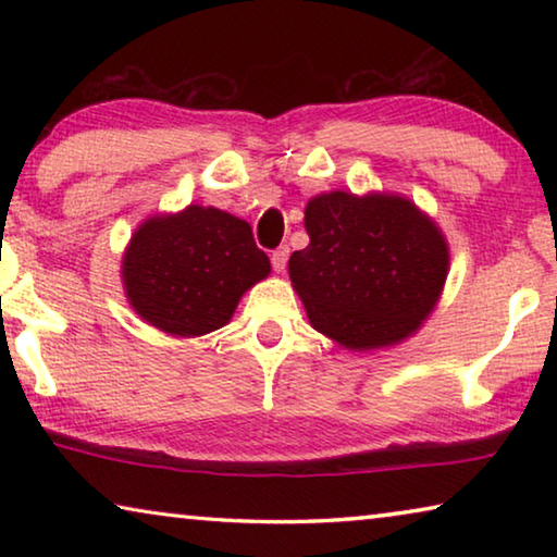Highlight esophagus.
Segmentation results:
<instances>
[{
    "label": "esophagus",
    "mask_w": 557,
    "mask_h": 557,
    "mask_svg": "<svg viewBox=\"0 0 557 557\" xmlns=\"http://www.w3.org/2000/svg\"><path fill=\"white\" fill-rule=\"evenodd\" d=\"M287 258H289V248H287V245H280L277 250H272V256H270L272 270H275V272H285Z\"/></svg>",
    "instance_id": "obj_1"
}]
</instances>
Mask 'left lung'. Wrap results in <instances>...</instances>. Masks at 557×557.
<instances>
[{
  "instance_id": "1",
  "label": "left lung",
  "mask_w": 557,
  "mask_h": 557,
  "mask_svg": "<svg viewBox=\"0 0 557 557\" xmlns=\"http://www.w3.org/2000/svg\"><path fill=\"white\" fill-rule=\"evenodd\" d=\"M309 245L289 277L309 322L346 348L400 342L422 324L447 280V243L400 196L322 194L307 203Z\"/></svg>"
}]
</instances>
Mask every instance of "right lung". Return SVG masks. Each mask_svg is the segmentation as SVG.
<instances>
[{
    "mask_svg": "<svg viewBox=\"0 0 557 557\" xmlns=\"http://www.w3.org/2000/svg\"><path fill=\"white\" fill-rule=\"evenodd\" d=\"M268 275L270 260L250 225L203 206L149 219L122 260L135 312L172 336L215 332L233 317L243 292Z\"/></svg>",
    "mask_w": 557,
    "mask_h": 557,
    "instance_id": "add662e5",
    "label": "right lung"
}]
</instances>
